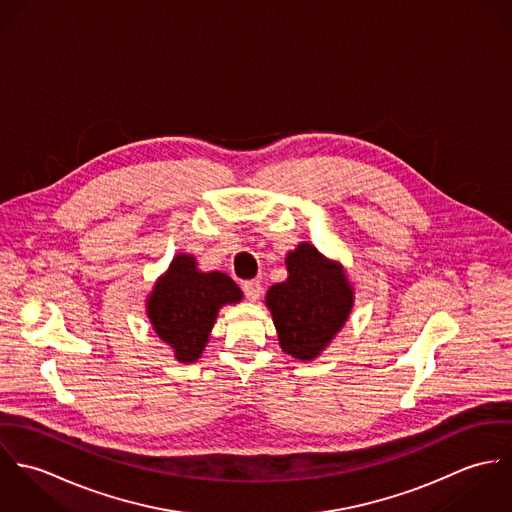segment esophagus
<instances>
[{"instance_id":"esophagus-1","label":"esophagus","mask_w":512,"mask_h":512,"mask_svg":"<svg viewBox=\"0 0 512 512\" xmlns=\"http://www.w3.org/2000/svg\"><path fill=\"white\" fill-rule=\"evenodd\" d=\"M242 290H244L248 299L256 301L260 297V293H262V284L258 280H248V282L242 284Z\"/></svg>"}]
</instances>
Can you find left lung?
<instances>
[{"label":"left lung","mask_w":512,"mask_h":512,"mask_svg":"<svg viewBox=\"0 0 512 512\" xmlns=\"http://www.w3.org/2000/svg\"><path fill=\"white\" fill-rule=\"evenodd\" d=\"M288 280L266 293L280 347L297 361H313L343 329L355 303L339 262L301 242L286 256Z\"/></svg>","instance_id":"8db88e82"}]
</instances>
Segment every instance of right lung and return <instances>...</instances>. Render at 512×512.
Masks as SVG:
<instances>
[{
	"mask_svg": "<svg viewBox=\"0 0 512 512\" xmlns=\"http://www.w3.org/2000/svg\"><path fill=\"white\" fill-rule=\"evenodd\" d=\"M240 299V288L226 274L201 272L191 254H177L147 297V317L179 363H195L220 307Z\"/></svg>",
	"mask_w": 512,
	"mask_h": 512,
	"instance_id": "1",
	"label": "right lung"
}]
</instances>
